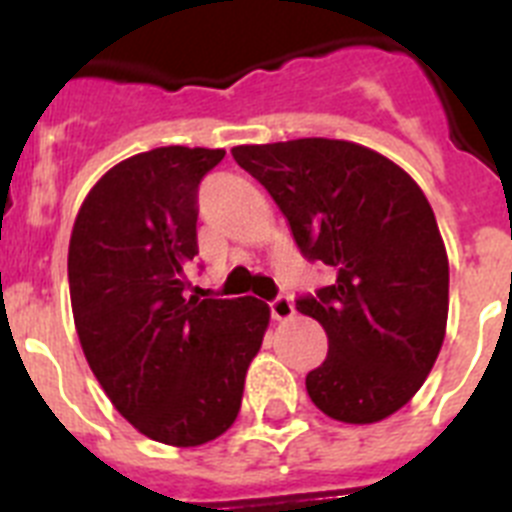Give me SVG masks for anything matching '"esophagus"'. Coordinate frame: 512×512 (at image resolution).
Listing matches in <instances>:
<instances>
[{"mask_svg":"<svg viewBox=\"0 0 512 512\" xmlns=\"http://www.w3.org/2000/svg\"><path fill=\"white\" fill-rule=\"evenodd\" d=\"M271 318L274 320H289L295 318V302L289 300V297H277V300L271 302Z\"/></svg>","mask_w":512,"mask_h":512,"instance_id":"34e87169","label":"esophagus"}]
</instances>
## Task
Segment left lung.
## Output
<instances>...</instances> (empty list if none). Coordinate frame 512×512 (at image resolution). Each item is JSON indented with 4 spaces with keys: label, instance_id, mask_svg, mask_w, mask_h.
I'll return each mask as SVG.
<instances>
[{
    "label": "left lung",
    "instance_id": "left-lung-1",
    "mask_svg": "<svg viewBox=\"0 0 512 512\" xmlns=\"http://www.w3.org/2000/svg\"><path fill=\"white\" fill-rule=\"evenodd\" d=\"M310 261L333 284L300 297L328 356L307 395L328 418L379 423L408 405L438 359L449 318V256L436 215L408 171L351 140L235 146Z\"/></svg>",
    "mask_w": 512,
    "mask_h": 512
}]
</instances>
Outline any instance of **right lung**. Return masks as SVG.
I'll list each match as a JSON object with an SVG mask.
<instances>
[{
	"label": "right lung",
	"instance_id": "1",
	"mask_svg": "<svg viewBox=\"0 0 512 512\" xmlns=\"http://www.w3.org/2000/svg\"><path fill=\"white\" fill-rule=\"evenodd\" d=\"M223 148L138 153L89 189L69 243L79 343L122 418L166 446H202L238 418L269 328L256 297H184L197 256V187Z\"/></svg>",
	"mask_w": 512,
	"mask_h": 512
}]
</instances>
